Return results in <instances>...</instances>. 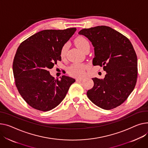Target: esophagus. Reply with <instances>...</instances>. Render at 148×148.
I'll return each mask as SVG.
<instances>
[{
  "label": "esophagus",
  "instance_id": "esophagus-1",
  "mask_svg": "<svg viewBox=\"0 0 148 148\" xmlns=\"http://www.w3.org/2000/svg\"><path fill=\"white\" fill-rule=\"evenodd\" d=\"M83 80V78H76L77 82H82Z\"/></svg>",
  "mask_w": 148,
  "mask_h": 148
}]
</instances>
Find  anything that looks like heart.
Listing matches in <instances>:
<instances>
[{
    "label": "heart",
    "mask_w": 148,
    "mask_h": 148,
    "mask_svg": "<svg viewBox=\"0 0 148 148\" xmlns=\"http://www.w3.org/2000/svg\"><path fill=\"white\" fill-rule=\"evenodd\" d=\"M75 43L76 46L79 48L82 51H83L87 46H90L88 41L86 38H84L83 36L77 37L75 40ZM68 47V43H65L62 46L61 49V57L65 56ZM86 68V66L84 64H83L79 62H75L71 64L68 68L67 71L68 74H70L71 75L75 76V77H80L84 74Z\"/></svg>",
    "instance_id": "heart-1"
}]
</instances>
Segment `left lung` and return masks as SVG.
<instances>
[{"mask_svg": "<svg viewBox=\"0 0 148 148\" xmlns=\"http://www.w3.org/2000/svg\"><path fill=\"white\" fill-rule=\"evenodd\" d=\"M93 47V65L103 66V79L93 78L94 86L87 92L94 104L110 110L121 105L134 90L137 77V59L130 41L112 28L101 25L82 29Z\"/></svg>", "mask_w": 148, "mask_h": 148, "instance_id": "obj_1", "label": "left lung"}]
</instances>
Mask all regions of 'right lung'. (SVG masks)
Instances as JSON below:
<instances>
[{
	"instance_id": "add662e5",
	"label": "right lung",
	"mask_w": 148,
	"mask_h": 148,
	"mask_svg": "<svg viewBox=\"0 0 148 148\" xmlns=\"http://www.w3.org/2000/svg\"><path fill=\"white\" fill-rule=\"evenodd\" d=\"M76 29H45L19 46L12 65L15 85L24 101L34 109H53L75 82L74 78L66 75L55 79L48 70L61 61V49Z\"/></svg>"
}]
</instances>
